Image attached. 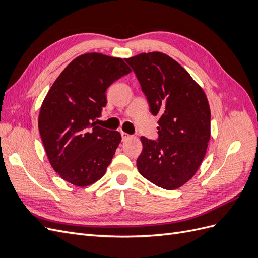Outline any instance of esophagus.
I'll return each mask as SVG.
<instances>
[{
	"mask_svg": "<svg viewBox=\"0 0 258 258\" xmlns=\"http://www.w3.org/2000/svg\"><path fill=\"white\" fill-rule=\"evenodd\" d=\"M120 134H121V138H122V140H123V141H124V140H127V139L131 138V136H130V135L126 134V132H123V131H121V132H120Z\"/></svg>",
	"mask_w": 258,
	"mask_h": 258,
	"instance_id": "esophagus-1",
	"label": "esophagus"
}]
</instances>
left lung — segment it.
I'll list each match as a JSON object with an SVG mask.
<instances>
[{"mask_svg":"<svg viewBox=\"0 0 258 258\" xmlns=\"http://www.w3.org/2000/svg\"><path fill=\"white\" fill-rule=\"evenodd\" d=\"M126 60L150 104L159 116L158 140L141 137L139 172L168 190L184 185L197 172L211 136V112L206 93L168 54L153 51Z\"/></svg>","mask_w":258,"mask_h":258,"instance_id":"left-lung-1","label":"left lung"}]
</instances>
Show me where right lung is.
Returning a JSON list of instances; mask_svg holds the SVG:
<instances>
[{"instance_id":"obj_1","label":"right lung","mask_w":258,"mask_h":258,"mask_svg":"<svg viewBox=\"0 0 258 258\" xmlns=\"http://www.w3.org/2000/svg\"><path fill=\"white\" fill-rule=\"evenodd\" d=\"M130 72L121 58L89 52L75 58L52 84L38 130L51 167L64 181L85 187L104 175L121 136L95 120L107 103L108 86Z\"/></svg>"}]
</instances>
